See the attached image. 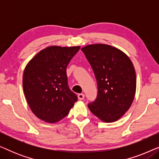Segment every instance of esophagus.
Instances as JSON below:
<instances>
[{
	"label": "esophagus",
	"mask_w": 159,
	"mask_h": 159,
	"mask_svg": "<svg viewBox=\"0 0 159 159\" xmlns=\"http://www.w3.org/2000/svg\"><path fill=\"white\" fill-rule=\"evenodd\" d=\"M84 98V95L83 94V93H80V94H78V98H79V100H83Z\"/></svg>",
	"instance_id": "1"
}]
</instances>
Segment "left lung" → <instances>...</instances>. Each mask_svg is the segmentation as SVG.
<instances>
[{
    "mask_svg": "<svg viewBox=\"0 0 159 159\" xmlns=\"http://www.w3.org/2000/svg\"><path fill=\"white\" fill-rule=\"evenodd\" d=\"M98 84L97 98L88 104L104 122L119 120L129 110L136 92V74L127 54L111 45L92 44L82 48Z\"/></svg>",
    "mask_w": 159,
    "mask_h": 159,
    "instance_id": "left-lung-1",
    "label": "left lung"
}]
</instances>
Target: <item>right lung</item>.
Returning a JSON list of instances; mask_svg holds the SVG:
<instances>
[{"label": "right lung", "instance_id": "1", "mask_svg": "<svg viewBox=\"0 0 159 159\" xmlns=\"http://www.w3.org/2000/svg\"><path fill=\"white\" fill-rule=\"evenodd\" d=\"M80 46L52 45L38 52L25 66L23 90L32 113L48 123L69 114L77 96L68 86L66 67Z\"/></svg>", "mask_w": 159, "mask_h": 159}]
</instances>
